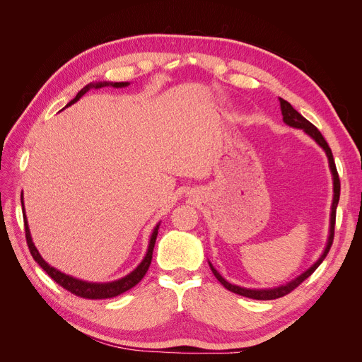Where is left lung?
<instances>
[{"instance_id": "1", "label": "left lung", "mask_w": 362, "mask_h": 362, "mask_svg": "<svg viewBox=\"0 0 362 362\" xmlns=\"http://www.w3.org/2000/svg\"><path fill=\"white\" fill-rule=\"evenodd\" d=\"M279 104H281V113H282V120L286 122L288 127H293V128H298V129H302L305 134H308L317 145H319L327 157V163H329V169H331V173H332V182H334V198H332V205H331V218H329V235H327V242H326V246H325V250L323 254L320 255V258L317 259L314 264L306 269L302 275H299L298 278H294L293 281L284 284V286H279V287H273V288H246V287H240V286H235V284H231L228 282L221 273H218L216 270V267L211 264L210 261H208V264H210L211 267V272L213 275L217 278V281L222 284V286L233 291L235 294H240V296H245V298H249V299H257V300H272V299H278V298H282V296L288 294L290 291H293L296 287L299 286V284H302L306 278H310L313 275V272L319 267L322 264V261L326 258L327 252H329L331 246H332V240H334V228H335V213H337V205H338V201H339V178H338V173H337V168H335V161H334V156H332V151L331 148L327 146L325 137L322 136V133L319 129H317L310 120H306L299 112H296L293 105L290 103H287L286 100H282V98H279Z\"/></svg>"}]
</instances>
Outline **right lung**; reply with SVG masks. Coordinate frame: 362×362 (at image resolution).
<instances>
[{"label": "right lung", "instance_id": "right-lung-1", "mask_svg": "<svg viewBox=\"0 0 362 362\" xmlns=\"http://www.w3.org/2000/svg\"><path fill=\"white\" fill-rule=\"evenodd\" d=\"M128 84H129L128 81L127 83H110V81L89 83L87 86H84L78 93H76V96L74 98V100L66 107L75 104L84 93H87L89 90H92V89H101V87H105V86H112V87H116V89H119V87H127ZM21 204H23L25 237H27V245H28V249H30V254L33 255V258H35V261L37 262V264L43 270H45L54 281L59 284V286H62L63 288H66L68 291L74 293L75 296H80V298H84V299H110V298H116V296L122 294V293L128 291L129 288H133L134 286H137V284L141 281V278L145 276V273L148 272V269L151 266L152 250H154V246H156V240H157L160 223L156 225L154 231H152V234H151L148 250H146L144 259H141L140 264L133 272H129L128 275H125L124 278L116 279V281H110V282H89V281H83V279H78V278H74L71 275H66V273H63V272L57 270L56 267L49 266L48 262L42 258L37 247L35 246V243H33V238H31V234H30V228H28V222H27V216H25V208H24V196H23V193H21Z\"/></svg>", "mask_w": 362, "mask_h": 362}]
</instances>
